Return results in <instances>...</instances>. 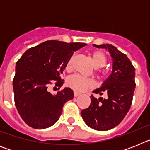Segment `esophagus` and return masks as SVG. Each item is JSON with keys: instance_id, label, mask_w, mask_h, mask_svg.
Wrapping results in <instances>:
<instances>
[{"instance_id": "esophagus-1", "label": "esophagus", "mask_w": 150, "mask_h": 150, "mask_svg": "<svg viewBox=\"0 0 150 150\" xmlns=\"http://www.w3.org/2000/svg\"><path fill=\"white\" fill-rule=\"evenodd\" d=\"M74 97H78L79 95H80V94H79V92H76V91H74Z\"/></svg>"}]
</instances>
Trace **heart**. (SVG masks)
Instances as JSON below:
<instances>
[{"mask_svg":"<svg viewBox=\"0 0 150 150\" xmlns=\"http://www.w3.org/2000/svg\"><path fill=\"white\" fill-rule=\"evenodd\" d=\"M91 58L93 60L95 67H104L107 63V55L101 50H93L91 52ZM75 58V54H73L68 61L66 63V70L71 71L72 69L73 62ZM66 85L69 88L76 91H83L85 90L91 88L95 86V83L90 78L84 77L79 74H73L67 77L66 80Z\"/></svg>","mask_w":150,"mask_h":150,"instance_id":"b5f03b06","label":"heart"}]
</instances>
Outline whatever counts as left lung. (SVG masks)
<instances>
[{
    "mask_svg": "<svg viewBox=\"0 0 150 150\" xmlns=\"http://www.w3.org/2000/svg\"><path fill=\"white\" fill-rule=\"evenodd\" d=\"M97 48L108 50L112 59V71L102 86L93 93L104 99L91 95L90 106L82 110L81 115L88 126L97 131H107L120 124L126 116L133 100L135 86V68L125 54L111 44L95 45Z\"/></svg>",
    "mask_w": 150,
    "mask_h": 150,
    "instance_id": "left-lung-1",
    "label": "left lung"
}]
</instances>
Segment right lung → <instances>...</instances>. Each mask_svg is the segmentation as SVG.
<instances>
[{
    "label": "right lung",
    "instance_id": "add662e5",
    "mask_svg": "<svg viewBox=\"0 0 150 150\" xmlns=\"http://www.w3.org/2000/svg\"><path fill=\"white\" fill-rule=\"evenodd\" d=\"M83 43L47 40L30 48L16 62L13 86L16 109L24 122L31 128L43 129L55 124L64 104L74 98V91L65 88L55 95L48 91L52 80L61 87L60 75L74 51Z\"/></svg>",
    "mask_w": 150,
    "mask_h": 150
}]
</instances>
